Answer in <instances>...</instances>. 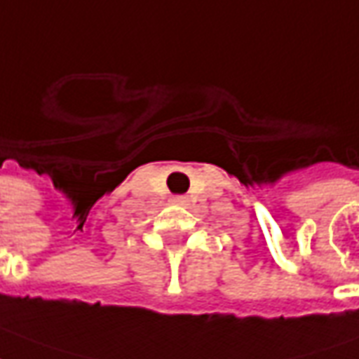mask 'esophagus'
<instances>
[{"mask_svg":"<svg viewBox=\"0 0 359 359\" xmlns=\"http://www.w3.org/2000/svg\"><path fill=\"white\" fill-rule=\"evenodd\" d=\"M171 202L172 204H184V202H187V196H172Z\"/></svg>","mask_w":359,"mask_h":359,"instance_id":"1","label":"esophagus"}]
</instances>
